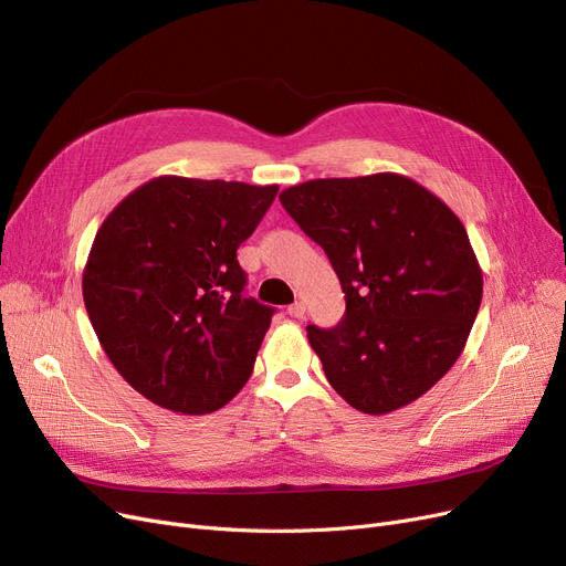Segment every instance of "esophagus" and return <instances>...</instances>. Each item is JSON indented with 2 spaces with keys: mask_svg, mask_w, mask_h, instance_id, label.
I'll return each instance as SVG.
<instances>
[{
  "mask_svg": "<svg viewBox=\"0 0 566 566\" xmlns=\"http://www.w3.org/2000/svg\"><path fill=\"white\" fill-rule=\"evenodd\" d=\"M286 312H289L291 318H303L305 316V303H301V301L293 303V305H289Z\"/></svg>",
  "mask_w": 566,
  "mask_h": 566,
  "instance_id": "34e87169",
  "label": "esophagus"
}]
</instances>
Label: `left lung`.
<instances>
[{
    "label": "left lung",
    "instance_id": "obj_1",
    "mask_svg": "<svg viewBox=\"0 0 566 566\" xmlns=\"http://www.w3.org/2000/svg\"><path fill=\"white\" fill-rule=\"evenodd\" d=\"M328 254L346 312L307 325L325 378L353 408L392 412L452 369L482 303V268L461 220L412 178H316L280 195Z\"/></svg>",
    "mask_w": 566,
    "mask_h": 566
}]
</instances>
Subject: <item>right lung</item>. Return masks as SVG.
<instances>
[{
    "mask_svg": "<svg viewBox=\"0 0 566 566\" xmlns=\"http://www.w3.org/2000/svg\"><path fill=\"white\" fill-rule=\"evenodd\" d=\"M277 190L158 176L101 224L84 307L109 363L148 401L206 415L248 382L275 310L243 293L235 250Z\"/></svg>",
    "mask_w": 566,
    "mask_h": 566,
    "instance_id": "obj_1",
    "label": "right lung"
}]
</instances>
